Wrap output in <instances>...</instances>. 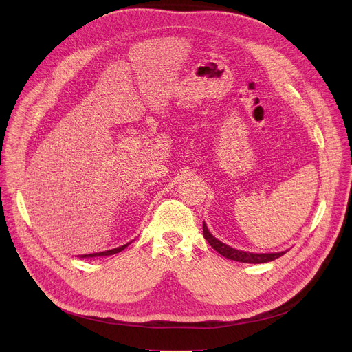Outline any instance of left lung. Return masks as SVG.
I'll return each instance as SVG.
<instances>
[{
    "label": "left lung",
    "mask_w": 352,
    "mask_h": 352,
    "mask_svg": "<svg viewBox=\"0 0 352 352\" xmlns=\"http://www.w3.org/2000/svg\"><path fill=\"white\" fill-rule=\"evenodd\" d=\"M202 232H204V238L208 241V244L223 256L228 258V260H234L238 263H250V264H261V263H270L274 261L275 258H280L285 252H272V254H252V252H245V251H239L235 248L228 247L227 244L218 241V239L211 235L208 231L206 223L202 224Z\"/></svg>",
    "instance_id": "8db88e82"
}]
</instances>
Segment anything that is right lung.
I'll list each match as a JSON object with an SVG mask.
<instances>
[{
	"mask_svg": "<svg viewBox=\"0 0 352 352\" xmlns=\"http://www.w3.org/2000/svg\"><path fill=\"white\" fill-rule=\"evenodd\" d=\"M129 244V243H128ZM128 244H124L118 248H114V250H109V251H104V252H97V254H88V255H82V256H102V255H113V254H117L120 251H122L124 248L128 247Z\"/></svg>",
	"mask_w": 352,
	"mask_h": 352,
	"instance_id": "right-lung-1",
	"label": "right lung"
}]
</instances>
